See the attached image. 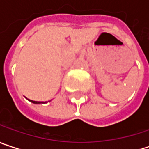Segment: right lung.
<instances>
[{"instance_id":"1","label":"right lung","mask_w":149,"mask_h":149,"mask_svg":"<svg viewBox=\"0 0 149 149\" xmlns=\"http://www.w3.org/2000/svg\"><path fill=\"white\" fill-rule=\"evenodd\" d=\"M32 102H34V103H40V102H36V101H31Z\"/></svg>"}]
</instances>
